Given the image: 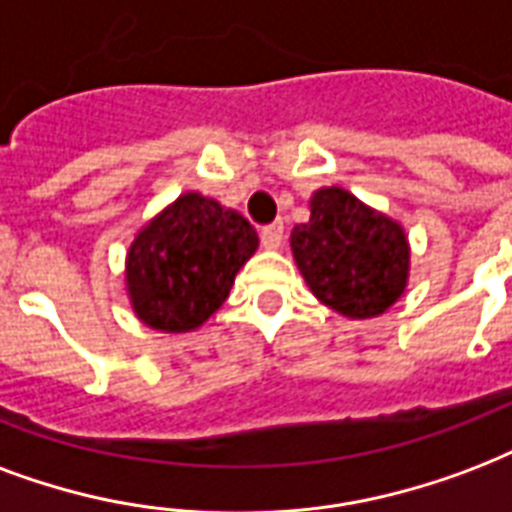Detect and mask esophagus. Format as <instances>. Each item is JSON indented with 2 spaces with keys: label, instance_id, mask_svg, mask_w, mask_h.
<instances>
[{
  "label": "esophagus",
  "instance_id": "1",
  "mask_svg": "<svg viewBox=\"0 0 512 512\" xmlns=\"http://www.w3.org/2000/svg\"><path fill=\"white\" fill-rule=\"evenodd\" d=\"M260 241L265 249H279L284 241V222H271L260 230Z\"/></svg>",
  "mask_w": 512,
  "mask_h": 512
}]
</instances>
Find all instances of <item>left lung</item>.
<instances>
[{
    "instance_id": "left-lung-1",
    "label": "left lung",
    "mask_w": 512,
    "mask_h": 512,
    "mask_svg": "<svg viewBox=\"0 0 512 512\" xmlns=\"http://www.w3.org/2000/svg\"><path fill=\"white\" fill-rule=\"evenodd\" d=\"M290 247L308 290L349 319L384 314L408 284L411 247L403 225L343 187L311 195V220L295 225Z\"/></svg>"
}]
</instances>
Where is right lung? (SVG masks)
<instances>
[{"label":"right lung","mask_w":512,"mask_h":512,"mask_svg":"<svg viewBox=\"0 0 512 512\" xmlns=\"http://www.w3.org/2000/svg\"><path fill=\"white\" fill-rule=\"evenodd\" d=\"M257 233L236 209L201 193L179 195L131 241L126 292L134 314L161 333L201 327L230 295Z\"/></svg>","instance_id":"obj_1"}]
</instances>
